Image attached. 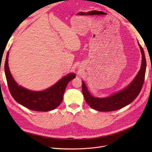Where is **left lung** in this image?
<instances>
[{"mask_svg":"<svg viewBox=\"0 0 152 152\" xmlns=\"http://www.w3.org/2000/svg\"><path fill=\"white\" fill-rule=\"evenodd\" d=\"M142 53L141 66L134 80L123 90L107 97H95L91 94L83 81L82 91L86 102L91 108L100 111H112L121 109L132 102L138 96L144 82L146 60L143 48L138 42Z\"/></svg>","mask_w":152,"mask_h":152,"instance_id":"1","label":"left lung"}]
</instances>
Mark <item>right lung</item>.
I'll return each instance as SVG.
<instances>
[{
	"label": "right lung",
	"instance_id": "add662e5",
	"mask_svg": "<svg viewBox=\"0 0 152 152\" xmlns=\"http://www.w3.org/2000/svg\"><path fill=\"white\" fill-rule=\"evenodd\" d=\"M9 55L7 52L5 63V73L10 94L15 100L23 107L37 111H49L58 107L63 99L68 84L76 76L69 73L44 91H34L19 86L13 79L9 67Z\"/></svg>",
	"mask_w": 152,
	"mask_h": 152
}]
</instances>
